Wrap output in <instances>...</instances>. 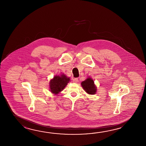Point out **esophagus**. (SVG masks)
<instances>
[{"instance_id":"esophagus-1","label":"esophagus","mask_w":146,"mask_h":146,"mask_svg":"<svg viewBox=\"0 0 146 146\" xmlns=\"http://www.w3.org/2000/svg\"><path fill=\"white\" fill-rule=\"evenodd\" d=\"M73 82H74L75 83H77L78 82V78H75L73 80Z\"/></svg>"}]
</instances>
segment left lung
I'll list each match as a JSON object with an SVG mask.
<instances>
[{
  "instance_id": "obj_1",
  "label": "left lung",
  "mask_w": 146,
  "mask_h": 146,
  "mask_svg": "<svg viewBox=\"0 0 146 146\" xmlns=\"http://www.w3.org/2000/svg\"><path fill=\"white\" fill-rule=\"evenodd\" d=\"M81 85L84 90L90 95H94L97 92V87L96 86L94 81L92 78L88 77L86 80L81 83Z\"/></svg>"
}]
</instances>
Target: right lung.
I'll return each instance as SVG.
<instances>
[{
    "label": "right lung",
    "instance_id": "right-lung-1",
    "mask_svg": "<svg viewBox=\"0 0 146 146\" xmlns=\"http://www.w3.org/2000/svg\"><path fill=\"white\" fill-rule=\"evenodd\" d=\"M70 81V78H68L66 75H56L50 80V91L55 95L58 94L66 87Z\"/></svg>",
    "mask_w": 146,
    "mask_h": 146
}]
</instances>
